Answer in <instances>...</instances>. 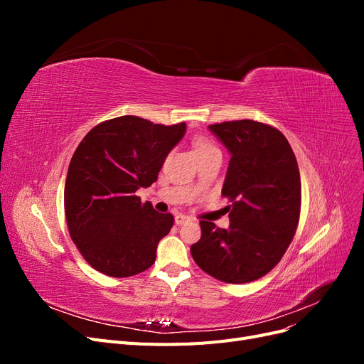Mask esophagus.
Listing matches in <instances>:
<instances>
[{"label":"esophagus","instance_id":"1","mask_svg":"<svg viewBox=\"0 0 364 364\" xmlns=\"http://www.w3.org/2000/svg\"><path fill=\"white\" fill-rule=\"evenodd\" d=\"M174 222H176V225H185V223H188V222H191V217H188V215H185V214H178L174 217Z\"/></svg>","mask_w":364,"mask_h":364}]
</instances>
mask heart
I'll use <instances>...</instances> for the list:
<instances>
[{
  "label": "heart",
  "mask_w": 364,
  "mask_h": 364,
  "mask_svg": "<svg viewBox=\"0 0 364 364\" xmlns=\"http://www.w3.org/2000/svg\"><path fill=\"white\" fill-rule=\"evenodd\" d=\"M194 153L197 155V153H202V151H206V150H213V149H217L211 141H208L206 138H196L194 139Z\"/></svg>",
  "instance_id": "obj_1"
}]
</instances>
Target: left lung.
I'll return each mask as SVG.
<instances>
[{
	"mask_svg": "<svg viewBox=\"0 0 364 364\" xmlns=\"http://www.w3.org/2000/svg\"><path fill=\"white\" fill-rule=\"evenodd\" d=\"M209 130L230 161L222 194L229 228L202 220L191 255L203 272L228 284L262 278L284 257L301 215V176L294 153L278 129L253 119L225 121Z\"/></svg>",
	"mask_w": 364,
	"mask_h": 364,
	"instance_id": "8db88e82",
	"label": "left lung"
}]
</instances>
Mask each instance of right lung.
Returning a JSON list of instances; mask_svg holds the SVG:
<instances>
[{"label":"right lung","instance_id":"1","mask_svg":"<svg viewBox=\"0 0 364 364\" xmlns=\"http://www.w3.org/2000/svg\"><path fill=\"white\" fill-rule=\"evenodd\" d=\"M186 124H155L135 115L103 121L87 132L71 158L65 217L71 240L90 266L112 278L134 277L156 259L171 214L135 196L156 182Z\"/></svg>","mask_w":364,"mask_h":364}]
</instances>
